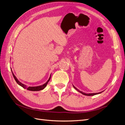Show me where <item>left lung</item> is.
Segmentation results:
<instances>
[{
	"label": "left lung",
	"instance_id": "8db88e82",
	"mask_svg": "<svg viewBox=\"0 0 125 125\" xmlns=\"http://www.w3.org/2000/svg\"><path fill=\"white\" fill-rule=\"evenodd\" d=\"M73 88L76 90L77 91H78V92H79L80 93H82V94H83V95H86V96H93V95H96V94H100V93H101L102 92H99V93H84V92H82V91H80V90H79L77 88H75V87L73 84Z\"/></svg>",
	"mask_w": 125,
	"mask_h": 125
}]
</instances>
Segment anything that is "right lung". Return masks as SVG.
Instances as JSON below:
<instances>
[{"label": "right lung", "instance_id": "right-lung-1", "mask_svg": "<svg viewBox=\"0 0 125 125\" xmlns=\"http://www.w3.org/2000/svg\"><path fill=\"white\" fill-rule=\"evenodd\" d=\"M11 71H12V75L13 76V78H14L15 80H16V81L17 82V83L19 85H20L21 86H22V88H23L24 89H26L28 90H29V91H40V90H43L45 88V87L46 86L47 83H48V82L50 81L51 78V74L50 77V78H49L47 81L46 83H45L43 85H39V86H29L28 88L26 85H25L23 83H22L21 82H20L18 80V79L17 78V77L16 76H15V75L12 72V69H11Z\"/></svg>", "mask_w": 125, "mask_h": 125}]
</instances>
